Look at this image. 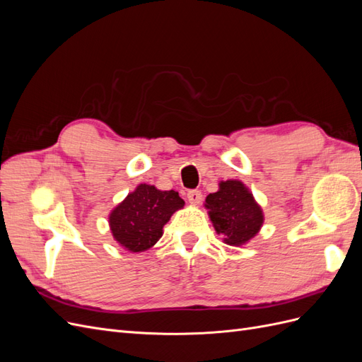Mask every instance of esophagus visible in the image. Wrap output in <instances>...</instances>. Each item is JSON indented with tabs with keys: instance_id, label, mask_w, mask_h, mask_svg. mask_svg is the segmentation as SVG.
Wrapping results in <instances>:
<instances>
[{
	"instance_id": "1",
	"label": "esophagus",
	"mask_w": 362,
	"mask_h": 362,
	"mask_svg": "<svg viewBox=\"0 0 362 362\" xmlns=\"http://www.w3.org/2000/svg\"><path fill=\"white\" fill-rule=\"evenodd\" d=\"M187 199L193 205H199L202 202V193L199 190H190L187 193Z\"/></svg>"
}]
</instances>
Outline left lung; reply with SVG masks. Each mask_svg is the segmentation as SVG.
<instances>
[{
	"instance_id": "obj_1",
	"label": "left lung",
	"mask_w": 362,
	"mask_h": 362,
	"mask_svg": "<svg viewBox=\"0 0 362 362\" xmlns=\"http://www.w3.org/2000/svg\"><path fill=\"white\" fill-rule=\"evenodd\" d=\"M205 208L217 234H222L223 242L231 246L247 243L264 222L261 206L238 180L221 181L218 190L206 196Z\"/></svg>"
}]
</instances>
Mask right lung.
Segmentation results:
<instances>
[{"label":"right lung","instance_id":"add662e5","mask_svg":"<svg viewBox=\"0 0 362 362\" xmlns=\"http://www.w3.org/2000/svg\"><path fill=\"white\" fill-rule=\"evenodd\" d=\"M182 206L178 192L139 184L108 216L113 238L129 252L148 250L161 238L170 216Z\"/></svg>","mask_w":362,"mask_h":362}]
</instances>
